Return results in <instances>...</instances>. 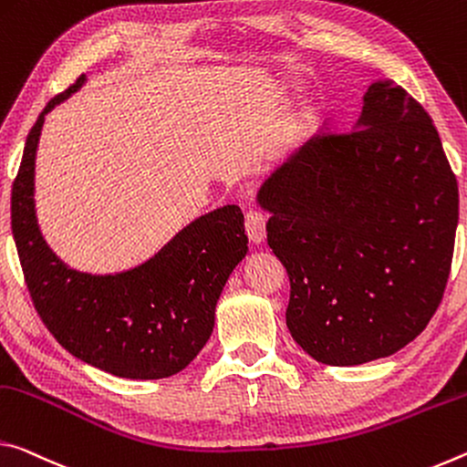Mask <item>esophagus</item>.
<instances>
[{"label": "esophagus", "mask_w": 467, "mask_h": 467, "mask_svg": "<svg viewBox=\"0 0 467 467\" xmlns=\"http://www.w3.org/2000/svg\"><path fill=\"white\" fill-rule=\"evenodd\" d=\"M244 225H246V235L252 244H261L266 238V219L261 211L250 209L246 213V219H244Z\"/></svg>", "instance_id": "1"}]
</instances>
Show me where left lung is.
Listing matches in <instances>:
<instances>
[{
  "label": "left lung",
  "instance_id": "8db88e82",
  "mask_svg": "<svg viewBox=\"0 0 467 467\" xmlns=\"http://www.w3.org/2000/svg\"><path fill=\"white\" fill-rule=\"evenodd\" d=\"M258 202L306 354L356 366L424 331L449 279L460 192L431 116L401 87L372 82L354 128L306 142Z\"/></svg>",
  "mask_w": 467,
  "mask_h": 467
}]
</instances>
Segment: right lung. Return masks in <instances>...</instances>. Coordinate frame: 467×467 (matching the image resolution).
<instances>
[{
  "mask_svg": "<svg viewBox=\"0 0 467 467\" xmlns=\"http://www.w3.org/2000/svg\"><path fill=\"white\" fill-rule=\"evenodd\" d=\"M53 97L28 132L12 186V234L33 304L45 327L78 360L121 379L152 380L194 360L215 327L225 281L248 252L240 206L194 219L134 269H70L45 242L35 213V157L45 116L82 84Z\"/></svg>",
  "mask_w": 467,
  "mask_h": 467,
  "instance_id": "right-lung-1",
  "label": "right lung"
}]
</instances>
